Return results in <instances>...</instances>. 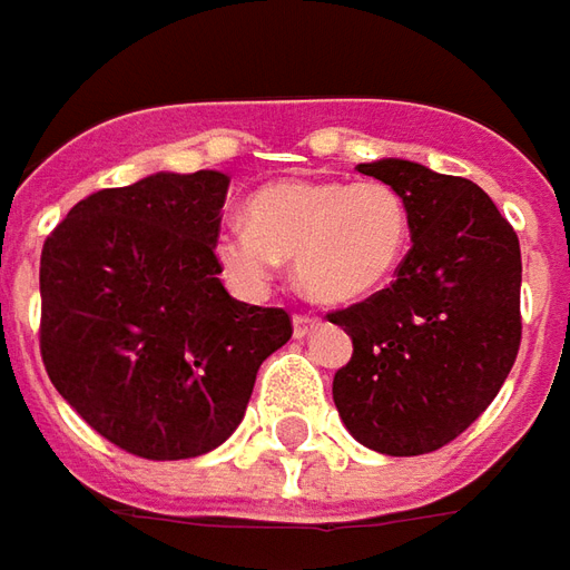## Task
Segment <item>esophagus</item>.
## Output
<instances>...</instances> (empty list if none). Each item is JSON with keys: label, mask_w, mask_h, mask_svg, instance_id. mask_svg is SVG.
<instances>
[{"label": "esophagus", "mask_w": 570, "mask_h": 570, "mask_svg": "<svg viewBox=\"0 0 570 570\" xmlns=\"http://www.w3.org/2000/svg\"><path fill=\"white\" fill-rule=\"evenodd\" d=\"M318 318L309 316V313H294V337H306L313 325H316Z\"/></svg>", "instance_id": "1"}]
</instances>
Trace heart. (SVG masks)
Instances as JSON below:
<instances>
[{"label": "heart", "instance_id": "1", "mask_svg": "<svg viewBox=\"0 0 570 570\" xmlns=\"http://www.w3.org/2000/svg\"><path fill=\"white\" fill-rule=\"evenodd\" d=\"M411 242L405 196L383 180H276L257 189L245 224L217 236V257L248 288L294 257V276L318 304H358L395 276Z\"/></svg>", "mask_w": 570, "mask_h": 570}]
</instances>
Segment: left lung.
I'll return each instance as SVG.
<instances>
[{"instance_id": "left-lung-1", "label": "left lung", "mask_w": 570, "mask_h": 570, "mask_svg": "<svg viewBox=\"0 0 570 570\" xmlns=\"http://www.w3.org/2000/svg\"><path fill=\"white\" fill-rule=\"evenodd\" d=\"M358 171L405 196L414 245L395 282L328 313L353 337V356L334 374V405L362 445L430 454L479 421L519 356V236L466 177L405 159Z\"/></svg>"}]
</instances>
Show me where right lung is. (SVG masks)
<instances>
[{
    "label": "right lung",
    "mask_w": 570,
    "mask_h": 570,
    "mask_svg": "<svg viewBox=\"0 0 570 570\" xmlns=\"http://www.w3.org/2000/svg\"><path fill=\"white\" fill-rule=\"evenodd\" d=\"M227 187V175L196 171L98 189L42 245L48 377L135 458H199L227 442L257 368L292 341L282 306L242 304L220 282Z\"/></svg>",
    "instance_id": "obj_1"
}]
</instances>
